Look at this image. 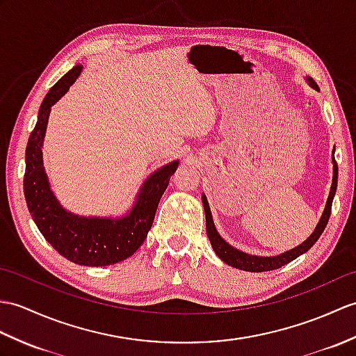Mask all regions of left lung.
<instances>
[{
    "label": "left lung",
    "instance_id": "left-lung-1",
    "mask_svg": "<svg viewBox=\"0 0 356 356\" xmlns=\"http://www.w3.org/2000/svg\"><path fill=\"white\" fill-rule=\"evenodd\" d=\"M307 80L309 81V85L314 89L318 90V86H317L316 81H314L311 77H307ZM332 162H334L332 186H330V193H329V197H327L325 211H323V213H321V218L318 221V225L316 226V229H314V232L309 235L307 241H303L300 245H297V247H294V249L280 253L277 256L249 254V253H244L241 250L235 249V247H232L229 243H226L225 239H222L220 236V234L217 232L216 225H213V220H212V213H211L208 198H206V195L203 194L202 202H203L204 216H206V234H208L212 249H213V252L217 253L218 258L222 262H226L227 266L235 267L238 270L261 273V271H270V270L280 268L282 266H285V264L294 261L296 258H299V256L303 254L305 252H308L311 247L317 243V239L320 238V235L323 234V230H325L327 221H329V217H330V209H332V200H334V195H335V191H337V181H338V167H337V162L334 159V152H332Z\"/></svg>",
    "mask_w": 356,
    "mask_h": 356
}]
</instances>
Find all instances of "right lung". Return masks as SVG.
I'll list each match as a JSON object with an SVG mask.
<instances>
[{"mask_svg": "<svg viewBox=\"0 0 356 356\" xmlns=\"http://www.w3.org/2000/svg\"><path fill=\"white\" fill-rule=\"evenodd\" d=\"M83 66L76 65L48 90L39 107L38 122L29 138L26 150L24 195L29 211L40 234L63 258L79 266L106 267L134 254L150 230L161 197L170 184V177L179 167L172 161L150 175L136 195L134 208L124 217H80L57 200L49 188L42 162V144L51 106L68 92Z\"/></svg>", "mask_w": 356, "mask_h": 356, "instance_id": "add662e5", "label": "right lung"}]
</instances>
